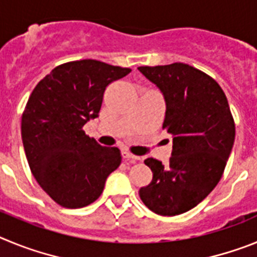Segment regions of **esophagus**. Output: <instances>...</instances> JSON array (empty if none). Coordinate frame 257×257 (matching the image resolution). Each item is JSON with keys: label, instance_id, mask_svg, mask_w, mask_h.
I'll return each instance as SVG.
<instances>
[{"label": "esophagus", "instance_id": "obj_1", "mask_svg": "<svg viewBox=\"0 0 257 257\" xmlns=\"http://www.w3.org/2000/svg\"><path fill=\"white\" fill-rule=\"evenodd\" d=\"M122 158H123V160H127V161H130L131 163H135L136 161L138 160H140L139 157H136V156H134V154H131V153H128V152H126V151H123L122 152Z\"/></svg>", "mask_w": 257, "mask_h": 257}]
</instances>
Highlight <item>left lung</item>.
I'll return each instance as SVG.
<instances>
[{
  "label": "left lung",
  "instance_id": "obj_1",
  "mask_svg": "<svg viewBox=\"0 0 257 257\" xmlns=\"http://www.w3.org/2000/svg\"><path fill=\"white\" fill-rule=\"evenodd\" d=\"M138 69L162 92L163 128L172 136L169 165L144 161L153 179L139 196L158 215H180L203 201L221 179L234 144V121L219 83L201 70L184 63Z\"/></svg>",
  "mask_w": 257,
  "mask_h": 257
}]
</instances>
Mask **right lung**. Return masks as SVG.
Listing matches in <instances>:
<instances>
[{
    "instance_id": "1",
    "label": "right lung",
    "mask_w": 257,
    "mask_h": 257,
    "mask_svg": "<svg viewBox=\"0 0 257 257\" xmlns=\"http://www.w3.org/2000/svg\"><path fill=\"white\" fill-rule=\"evenodd\" d=\"M130 72L92 59L70 61L54 68L29 96L22 117L27 160L41 188L63 207L96 201L121 165L119 149L103 147L82 128L99 117L106 86Z\"/></svg>"
}]
</instances>
